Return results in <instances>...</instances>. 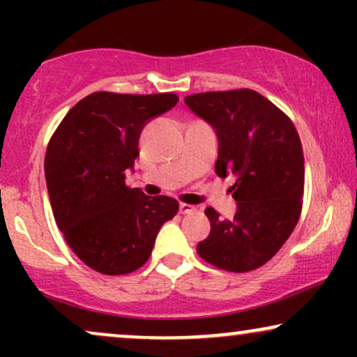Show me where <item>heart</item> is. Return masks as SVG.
Masks as SVG:
<instances>
[{"instance_id": "1", "label": "heart", "mask_w": 357, "mask_h": 357, "mask_svg": "<svg viewBox=\"0 0 357 357\" xmlns=\"http://www.w3.org/2000/svg\"><path fill=\"white\" fill-rule=\"evenodd\" d=\"M192 137H195V129L188 130V132H186V137H184V142H186V146H188V147H191V146H192Z\"/></svg>"}]
</instances>
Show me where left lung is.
Masks as SVG:
<instances>
[{"instance_id": "left-lung-1", "label": "left lung", "mask_w": 357, "mask_h": 357, "mask_svg": "<svg viewBox=\"0 0 357 357\" xmlns=\"http://www.w3.org/2000/svg\"><path fill=\"white\" fill-rule=\"evenodd\" d=\"M169 99L92 93L73 105L50 139L45 178L56 227L96 272L124 275L141 268L161 227L178 213L174 198L126 183L146 122L173 109Z\"/></svg>"}]
</instances>
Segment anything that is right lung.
Masks as SVG:
<instances>
[{
	"label": "right lung",
	"instance_id": "1",
	"mask_svg": "<svg viewBox=\"0 0 357 357\" xmlns=\"http://www.w3.org/2000/svg\"><path fill=\"white\" fill-rule=\"evenodd\" d=\"M191 112L216 130L220 178L235 176L236 211L206 213L211 230L196 252L230 272L261 267L296 228L304 195V154L290 119L250 89L195 93L184 99Z\"/></svg>",
	"mask_w": 357,
	"mask_h": 357
}]
</instances>
